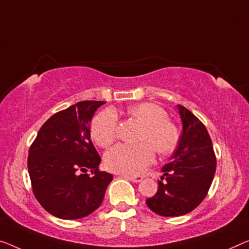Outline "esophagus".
I'll use <instances>...</instances> for the list:
<instances>
[{
  "label": "esophagus",
  "instance_id": "34e87169",
  "mask_svg": "<svg viewBox=\"0 0 249 249\" xmlns=\"http://www.w3.org/2000/svg\"><path fill=\"white\" fill-rule=\"evenodd\" d=\"M126 179H128L129 181H132V182H141V181L143 180V177L142 176H125Z\"/></svg>",
  "mask_w": 249,
  "mask_h": 249
}]
</instances>
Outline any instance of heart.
Listing matches in <instances>:
<instances>
[{"label": "heart", "mask_w": 249, "mask_h": 249, "mask_svg": "<svg viewBox=\"0 0 249 249\" xmlns=\"http://www.w3.org/2000/svg\"><path fill=\"white\" fill-rule=\"evenodd\" d=\"M127 114L141 124L139 141L136 145L118 144L105 155V164L110 171L125 174L142 172L154 159V151L160 155L169 154L179 143V128L170 121L168 114L161 106L152 103H141L129 106ZM117 115L113 109L102 110L92 118L90 135L97 145L107 147L117 134Z\"/></svg>", "instance_id": "heart-1"}]
</instances>
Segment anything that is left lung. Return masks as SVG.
Returning <instances> with one entry per match:
<instances>
[{"mask_svg": "<svg viewBox=\"0 0 249 249\" xmlns=\"http://www.w3.org/2000/svg\"><path fill=\"white\" fill-rule=\"evenodd\" d=\"M182 135L171 160L162 168L158 192L146 199L153 213L178 217L196 209L209 191L216 172V155L206 126L182 105H178Z\"/></svg>", "mask_w": 249, "mask_h": 249, "instance_id": "obj_1", "label": "left lung"}]
</instances>
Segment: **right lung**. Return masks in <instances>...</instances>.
<instances>
[{
	"instance_id": "1",
	"label": "right lung",
	"mask_w": 249,
	"mask_h": 249,
	"mask_svg": "<svg viewBox=\"0 0 249 249\" xmlns=\"http://www.w3.org/2000/svg\"><path fill=\"white\" fill-rule=\"evenodd\" d=\"M104 104L84 101L55 113L30 146L28 170L33 195L54 217L80 219L94 213L113 180L110 173L99 171L102 159L89 129L92 115Z\"/></svg>"
}]
</instances>
